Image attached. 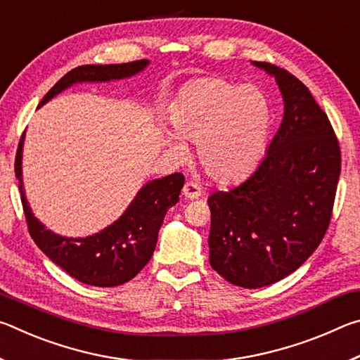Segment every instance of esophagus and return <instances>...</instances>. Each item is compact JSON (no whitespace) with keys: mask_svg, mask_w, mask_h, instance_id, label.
I'll use <instances>...</instances> for the list:
<instances>
[{"mask_svg":"<svg viewBox=\"0 0 360 360\" xmlns=\"http://www.w3.org/2000/svg\"><path fill=\"white\" fill-rule=\"evenodd\" d=\"M202 193H203V191L200 188V186L195 184V182H192V181H187L184 187H182V195H184V197L188 200L200 198L202 197Z\"/></svg>","mask_w":360,"mask_h":360,"instance_id":"obj_1","label":"esophagus"}]
</instances>
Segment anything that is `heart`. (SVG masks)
<instances>
[{
	"instance_id": "b5f03b06",
	"label": "heart",
	"mask_w": 360,
	"mask_h": 360,
	"mask_svg": "<svg viewBox=\"0 0 360 360\" xmlns=\"http://www.w3.org/2000/svg\"><path fill=\"white\" fill-rule=\"evenodd\" d=\"M273 122L265 92L252 84L235 85L222 77H200L181 89L169 106L163 143L174 157L186 155L183 139L197 143V157L212 181L245 179L259 165Z\"/></svg>"
}]
</instances>
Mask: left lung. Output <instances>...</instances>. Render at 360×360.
Segmentation results:
<instances>
[{
  "mask_svg": "<svg viewBox=\"0 0 360 360\" xmlns=\"http://www.w3.org/2000/svg\"><path fill=\"white\" fill-rule=\"evenodd\" d=\"M252 65L275 77L284 117L257 169L208 198L210 264L246 289L281 281L316 251L341 169L337 136L307 85L271 63Z\"/></svg>",
  "mask_w": 360,
  "mask_h": 360,
  "instance_id": "1",
  "label": "left lung"
}]
</instances>
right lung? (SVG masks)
Returning a JSON list of instances; mask_svg holds the SVG:
<instances>
[{
	"label": "right lung",
	"instance_id": "1",
	"mask_svg": "<svg viewBox=\"0 0 360 360\" xmlns=\"http://www.w3.org/2000/svg\"><path fill=\"white\" fill-rule=\"evenodd\" d=\"M149 60H136L120 65H84L71 70L49 90L39 106L79 82L120 81L141 72ZM23 133L15 155V178L25 212L28 231L36 245L53 264L77 281L96 288H114L135 278L150 260L157 245L158 230L167 211L178 203L184 176L174 173L144 184L129 208L106 229L84 238H68L53 233L34 217L27 202L22 179Z\"/></svg>",
	"mask_w": 360,
	"mask_h": 360
}]
</instances>
